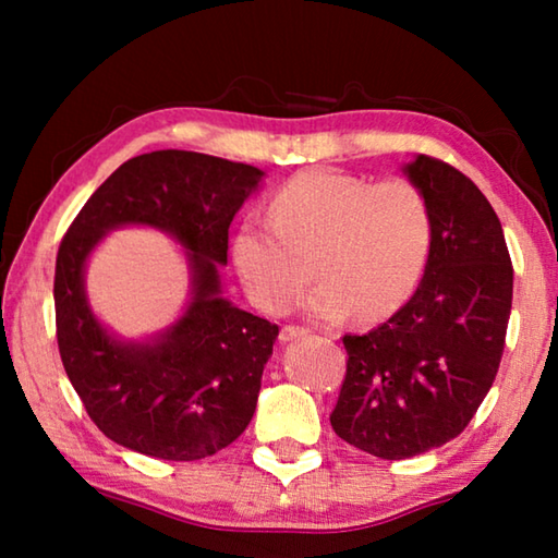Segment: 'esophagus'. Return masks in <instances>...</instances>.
Wrapping results in <instances>:
<instances>
[{"label": "esophagus", "instance_id": "34e87169", "mask_svg": "<svg viewBox=\"0 0 558 558\" xmlns=\"http://www.w3.org/2000/svg\"><path fill=\"white\" fill-rule=\"evenodd\" d=\"M307 335V329L305 327H295V325H286L280 329V339L282 342H292V339H300V337H305Z\"/></svg>", "mask_w": 558, "mask_h": 558}]
</instances>
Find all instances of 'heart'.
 <instances>
[{
    "label": "heart",
    "mask_w": 558,
    "mask_h": 558,
    "mask_svg": "<svg viewBox=\"0 0 558 558\" xmlns=\"http://www.w3.org/2000/svg\"><path fill=\"white\" fill-rule=\"evenodd\" d=\"M433 245V211L413 182L310 169L288 179L270 219L245 216L233 233L235 270L266 313H288L315 270L305 300L317 323L391 317L418 288Z\"/></svg>",
    "instance_id": "1"
}]
</instances>
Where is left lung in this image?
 I'll return each instance as SVG.
<instances>
[{"label":"left lung","mask_w":558,"mask_h":558,"mask_svg":"<svg viewBox=\"0 0 558 558\" xmlns=\"http://www.w3.org/2000/svg\"><path fill=\"white\" fill-rule=\"evenodd\" d=\"M433 211L421 286L366 335H344L329 423L349 446L403 460L458 438L493 386L512 310L502 223L472 179L436 157L403 167Z\"/></svg>","instance_id":"obj_1"}]
</instances>
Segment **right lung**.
Masks as SVG:
<instances>
[{
	"label": "right lung",
	"instance_id": "1",
	"mask_svg": "<svg viewBox=\"0 0 558 558\" xmlns=\"http://www.w3.org/2000/svg\"><path fill=\"white\" fill-rule=\"evenodd\" d=\"M263 179L258 167L157 149L120 165L75 216L56 256V337L90 421L118 446L162 460H202L253 418L278 325L221 298L229 226ZM137 222L187 248L193 302L149 343H122L92 315L82 272L101 235Z\"/></svg>",
	"mask_w": 558,
	"mask_h": 558
}]
</instances>
